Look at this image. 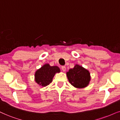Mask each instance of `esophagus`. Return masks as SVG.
Returning a JSON list of instances; mask_svg holds the SVG:
<instances>
[{
    "label": "esophagus",
    "instance_id": "34e87169",
    "mask_svg": "<svg viewBox=\"0 0 120 120\" xmlns=\"http://www.w3.org/2000/svg\"><path fill=\"white\" fill-rule=\"evenodd\" d=\"M61 69L63 72H65V71H66V67H65V66H62V67H61Z\"/></svg>",
    "mask_w": 120,
    "mask_h": 120
}]
</instances>
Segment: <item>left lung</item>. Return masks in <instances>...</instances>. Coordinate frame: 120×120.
Segmentation results:
<instances>
[{"label": "left lung", "instance_id": "8db88e82", "mask_svg": "<svg viewBox=\"0 0 120 120\" xmlns=\"http://www.w3.org/2000/svg\"><path fill=\"white\" fill-rule=\"evenodd\" d=\"M66 74L69 83L77 88H85L91 81L90 72L77 64L73 68L69 69Z\"/></svg>", "mask_w": 120, "mask_h": 120}]
</instances>
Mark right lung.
<instances>
[{"instance_id":"1","label":"right lung","mask_w":120,"mask_h":120,"mask_svg":"<svg viewBox=\"0 0 120 120\" xmlns=\"http://www.w3.org/2000/svg\"><path fill=\"white\" fill-rule=\"evenodd\" d=\"M60 72L58 66H51L46 63L37 69L35 73L34 80L35 82L42 87H45L52 82L56 73Z\"/></svg>"}]
</instances>
